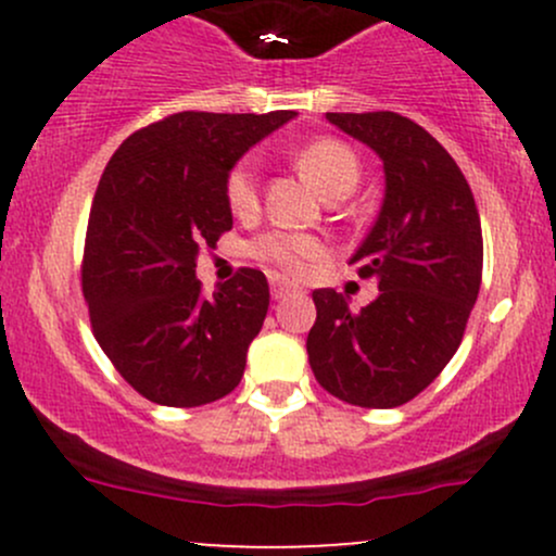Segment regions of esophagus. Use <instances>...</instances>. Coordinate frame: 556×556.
I'll return each instance as SVG.
<instances>
[{
  "label": "esophagus",
  "mask_w": 556,
  "mask_h": 556,
  "mask_svg": "<svg viewBox=\"0 0 556 556\" xmlns=\"http://www.w3.org/2000/svg\"><path fill=\"white\" fill-rule=\"evenodd\" d=\"M269 285H271V298H274V300L285 298L287 292L292 290V285L287 282L285 277H279V274H271V277H269Z\"/></svg>",
  "instance_id": "obj_1"
}]
</instances>
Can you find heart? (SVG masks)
I'll return each instance as SVG.
<instances>
[{"instance_id":"1","label":"heart","mask_w":556,"mask_h":556,"mask_svg":"<svg viewBox=\"0 0 556 556\" xmlns=\"http://www.w3.org/2000/svg\"><path fill=\"white\" fill-rule=\"evenodd\" d=\"M295 164L303 177L327 201L344 198L355 190L361 177V164L355 151L337 138H314L295 151ZM225 201L235 216H248L258 206V175L251 159H242L229 169L225 180ZM321 253V242L311 235L274 232L261 235L251 242V256L285 271H300L311 258Z\"/></svg>"}]
</instances>
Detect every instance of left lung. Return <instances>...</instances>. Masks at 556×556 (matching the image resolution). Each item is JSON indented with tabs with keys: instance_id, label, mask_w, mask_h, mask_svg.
Masks as SVG:
<instances>
[{
	"instance_id": "1",
	"label": "left lung",
	"mask_w": 556,
	"mask_h": 556,
	"mask_svg": "<svg viewBox=\"0 0 556 556\" xmlns=\"http://www.w3.org/2000/svg\"><path fill=\"white\" fill-rule=\"evenodd\" d=\"M384 162V203L350 264L379 282L353 311L316 290L308 363L329 394L358 407H397L442 374L460 348L483 271L481 219L455 159L397 112H327Z\"/></svg>"
}]
</instances>
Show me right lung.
I'll list each match as a JSON object with an SVG mask.
<instances>
[{
    "mask_svg": "<svg viewBox=\"0 0 556 556\" xmlns=\"http://www.w3.org/2000/svg\"><path fill=\"white\" fill-rule=\"evenodd\" d=\"M292 117L287 110L169 114L132 132L101 175L83 248V298L106 358L156 405L198 407L240 384L269 311V282L242 266L206 298L195 264L232 229L229 169Z\"/></svg>",
    "mask_w": 556,
    "mask_h": 556,
    "instance_id": "obj_1",
    "label": "right lung"
}]
</instances>
